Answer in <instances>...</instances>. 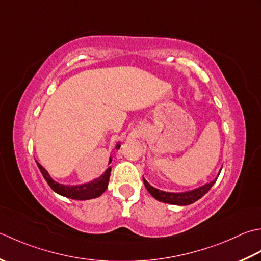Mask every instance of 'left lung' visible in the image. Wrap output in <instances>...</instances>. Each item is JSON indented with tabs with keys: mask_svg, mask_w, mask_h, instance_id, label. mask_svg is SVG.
<instances>
[{
	"mask_svg": "<svg viewBox=\"0 0 261 261\" xmlns=\"http://www.w3.org/2000/svg\"><path fill=\"white\" fill-rule=\"evenodd\" d=\"M217 177H219V175H217ZM216 180H217V178L215 180H213V181L210 184H206L204 186H201V187L196 188L194 190L185 191V193H169V191H164V190H160L158 188H154L153 186H151L144 178H143V181H144V185H145L147 191L156 200L162 201V203L179 205V206L190 205V204L195 203V201H197L198 199H200L205 194H207V191H208L213 187V185L215 184Z\"/></svg>",
	"mask_w": 261,
	"mask_h": 261,
	"instance_id": "8db88e82",
	"label": "left lung"
}]
</instances>
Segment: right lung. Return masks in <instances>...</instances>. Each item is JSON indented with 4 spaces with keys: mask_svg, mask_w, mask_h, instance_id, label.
Masks as SVG:
<instances>
[{
    "mask_svg": "<svg viewBox=\"0 0 261 261\" xmlns=\"http://www.w3.org/2000/svg\"><path fill=\"white\" fill-rule=\"evenodd\" d=\"M120 144L117 143L116 150H119ZM113 161L111 156L109 158V163L108 166ZM37 166H38L41 174L44 175L45 180L47 184L49 185V187L57 193L58 195L64 196V197L71 198V199H76V200H88V199H93L97 198L99 196L102 195L106 189L108 188V182H109V177H110V171L111 167H109L106 171L100 175L99 178L92 180V181L83 184V185H77V186H68V185H62L60 182L55 181L54 179L50 177L48 171L41 166L39 162H37Z\"/></svg>",
    "mask_w": 261,
    "mask_h": 261,
    "instance_id": "add662e5",
    "label": "right lung"
}]
</instances>
